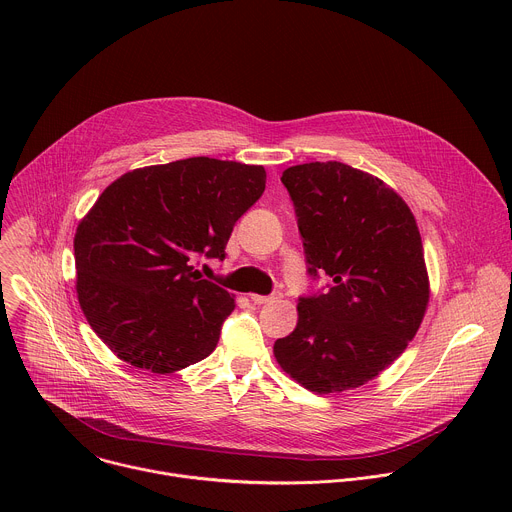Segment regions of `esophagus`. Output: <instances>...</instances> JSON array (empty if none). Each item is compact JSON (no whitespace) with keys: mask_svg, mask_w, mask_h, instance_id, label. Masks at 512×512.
<instances>
[{"mask_svg":"<svg viewBox=\"0 0 512 512\" xmlns=\"http://www.w3.org/2000/svg\"><path fill=\"white\" fill-rule=\"evenodd\" d=\"M281 298V291H273L271 296H257V294H251V302L261 306V304H271V302H277Z\"/></svg>","mask_w":512,"mask_h":512,"instance_id":"1","label":"esophagus"}]
</instances>
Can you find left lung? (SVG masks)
I'll list each match as a JSON object with an SVG mask.
<instances>
[{
  "label": "left lung",
  "instance_id": "obj_1",
  "mask_svg": "<svg viewBox=\"0 0 512 512\" xmlns=\"http://www.w3.org/2000/svg\"><path fill=\"white\" fill-rule=\"evenodd\" d=\"M298 216L308 275L298 326L275 340L279 367L314 393L375 379L423 320L429 281L415 218L383 180L342 162L291 166L281 176Z\"/></svg>",
  "mask_w": 512,
  "mask_h": 512
}]
</instances>
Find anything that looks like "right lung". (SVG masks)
<instances>
[{"instance_id":"1","label":"right lung","mask_w":512,"mask_h":512,"mask_svg":"<svg viewBox=\"0 0 512 512\" xmlns=\"http://www.w3.org/2000/svg\"><path fill=\"white\" fill-rule=\"evenodd\" d=\"M263 190V166L204 156L127 172L103 190L75 235L77 294L121 360L166 375L216 348L235 300L194 263L225 259Z\"/></svg>"}]
</instances>
